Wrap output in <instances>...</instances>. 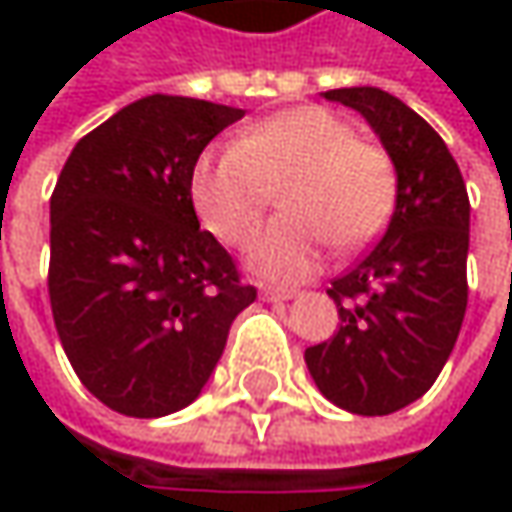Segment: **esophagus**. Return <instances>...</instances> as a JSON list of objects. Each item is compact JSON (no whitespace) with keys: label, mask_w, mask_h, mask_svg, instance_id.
<instances>
[{"label":"esophagus","mask_w":512,"mask_h":512,"mask_svg":"<svg viewBox=\"0 0 512 512\" xmlns=\"http://www.w3.org/2000/svg\"><path fill=\"white\" fill-rule=\"evenodd\" d=\"M260 296H263L266 302H284V299H293V296H296V290H290V287H272V284H266V287H260Z\"/></svg>","instance_id":"34e87169"}]
</instances>
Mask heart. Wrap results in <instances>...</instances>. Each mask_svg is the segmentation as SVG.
I'll use <instances>...</instances> for the list:
<instances>
[{
    "label": "heart",
    "mask_w": 512,
    "mask_h": 512,
    "mask_svg": "<svg viewBox=\"0 0 512 512\" xmlns=\"http://www.w3.org/2000/svg\"><path fill=\"white\" fill-rule=\"evenodd\" d=\"M281 183L287 216L252 240L249 263L284 281L311 275L329 240L356 249L376 237L397 201L391 154L323 106L275 112L234 145L201 154L189 186L201 222L222 243L243 246Z\"/></svg>",
    "instance_id": "b5f03b06"
}]
</instances>
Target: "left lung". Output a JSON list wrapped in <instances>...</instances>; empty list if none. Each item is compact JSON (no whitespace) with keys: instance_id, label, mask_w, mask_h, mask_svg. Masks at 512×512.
Instances as JSON below:
<instances>
[{"instance_id":"left-lung-1","label":"left lung","mask_w":512,"mask_h":512,"mask_svg":"<svg viewBox=\"0 0 512 512\" xmlns=\"http://www.w3.org/2000/svg\"><path fill=\"white\" fill-rule=\"evenodd\" d=\"M361 112L397 168V207L382 240L326 290L338 332L305 350L326 400L391 415L430 391L468 305V192L442 136L379 88L323 94Z\"/></svg>"}]
</instances>
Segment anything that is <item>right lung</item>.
Masks as SVG:
<instances>
[{
	"mask_svg": "<svg viewBox=\"0 0 512 512\" xmlns=\"http://www.w3.org/2000/svg\"><path fill=\"white\" fill-rule=\"evenodd\" d=\"M246 112L151 94L82 136L50 198V305L79 382L109 409L162 418L189 406L257 299L201 231L192 168Z\"/></svg>",
	"mask_w": 512,
	"mask_h": 512,
	"instance_id": "obj_1",
	"label": "right lung"
}]
</instances>
